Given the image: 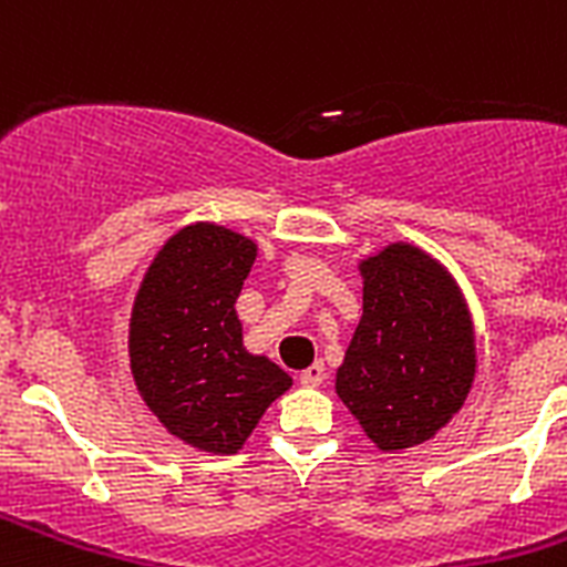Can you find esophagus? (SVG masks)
Here are the masks:
<instances>
[{
  "instance_id": "34e87169",
  "label": "esophagus",
  "mask_w": 567,
  "mask_h": 567,
  "mask_svg": "<svg viewBox=\"0 0 567 567\" xmlns=\"http://www.w3.org/2000/svg\"><path fill=\"white\" fill-rule=\"evenodd\" d=\"M323 380H327V369H323V363H312L300 372V385H309V389L320 385Z\"/></svg>"
}]
</instances>
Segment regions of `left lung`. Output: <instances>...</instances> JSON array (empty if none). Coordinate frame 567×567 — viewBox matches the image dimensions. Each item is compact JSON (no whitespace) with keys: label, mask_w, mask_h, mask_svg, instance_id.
<instances>
[{"label":"left lung","mask_w":567,"mask_h":567,"mask_svg":"<svg viewBox=\"0 0 567 567\" xmlns=\"http://www.w3.org/2000/svg\"><path fill=\"white\" fill-rule=\"evenodd\" d=\"M363 315L334 392L383 454L434 440L477 378V332L463 287L429 249L389 240L358 258Z\"/></svg>","instance_id":"8db88e82"}]
</instances>
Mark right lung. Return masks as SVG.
I'll return each instance as SVG.
<instances>
[{
  "label": "right lung",
  "mask_w": 567,
  "mask_h": 567,
  "mask_svg": "<svg viewBox=\"0 0 567 567\" xmlns=\"http://www.w3.org/2000/svg\"><path fill=\"white\" fill-rule=\"evenodd\" d=\"M258 244L193 221L150 260L130 312V372L155 420L195 452L238 454L269 405L292 385L244 346L235 300Z\"/></svg>",
  "instance_id": "1"
}]
</instances>
